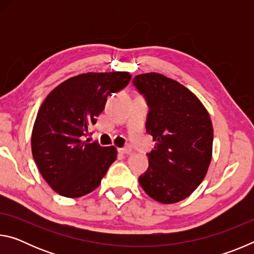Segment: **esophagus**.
Wrapping results in <instances>:
<instances>
[{"label":"esophagus","instance_id":"obj_1","mask_svg":"<svg viewBox=\"0 0 254 254\" xmlns=\"http://www.w3.org/2000/svg\"><path fill=\"white\" fill-rule=\"evenodd\" d=\"M119 151H120V153H122V154H130V153L132 152V150H131V148L127 147V148H122V149H120Z\"/></svg>","mask_w":254,"mask_h":254}]
</instances>
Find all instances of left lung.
Wrapping results in <instances>:
<instances>
[{
	"label": "left lung",
	"instance_id": "8db88e82",
	"mask_svg": "<svg viewBox=\"0 0 254 254\" xmlns=\"http://www.w3.org/2000/svg\"><path fill=\"white\" fill-rule=\"evenodd\" d=\"M133 85L147 101L145 128L156 141L139 183L159 203H177L199 186L208 170L213 151L209 114L195 94L161 74L137 75Z\"/></svg>",
	"mask_w": 254,
	"mask_h": 254
}]
</instances>
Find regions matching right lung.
Listing matches in <instances>:
<instances>
[{
    "label": "right lung",
    "instance_id": "add662e5",
    "mask_svg": "<svg viewBox=\"0 0 254 254\" xmlns=\"http://www.w3.org/2000/svg\"><path fill=\"white\" fill-rule=\"evenodd\" d=\"M130 80L127 71L87 72L65 80L45 98L32 130V156L59 195L77 198L89 194L117 160L115 147H102L86 136L92 134L107 97Z\"/></svg>",
    "mask_w": 254,
    "mask_h": 254
}]
</instances>
